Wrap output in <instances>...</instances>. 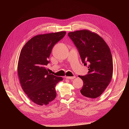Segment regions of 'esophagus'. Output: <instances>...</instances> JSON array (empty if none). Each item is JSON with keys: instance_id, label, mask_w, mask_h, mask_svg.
<instances>
[{"instance_id": "obj_1", "label": "esophagus", "mask_w": 129, "mask_h": 129, "mask_svg": "<svg viewBox=\"0 0 129 129\" xmlns=\"http://www.w3.org/2000/svg\"><path fill=\"white\" fill-rule=\"evenodd\" d=\"M65 78H66V79H69V80H73V79H75V76H73V77H71V76H66Z\"/></svg>"}]
</instances>
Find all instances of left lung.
I'll use <instances>...</instances> for the list:
<instances>
[{"label":"left lung","instance_id":"8db88e82","mask_svg":"<svg viewBox=\"0 0 129 129\" xmlns=\"http://www.w3.org/2000/svg\"><path fill=\"white\" fill-rule=\"evenodd\" d=\"M68 36L79 50L84 66L88 65V74L79 77L83 80L81 94L96 99L110 83L112 76L113 62L110 49L98 34L88 29L68 33Z\"/></svg>","mask_w":129,"mask_h":129}]
</instances>
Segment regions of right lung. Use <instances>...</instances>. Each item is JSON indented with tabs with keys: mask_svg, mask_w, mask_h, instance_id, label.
I'll use <instances>...</instances> for the list:
<instances>
[{
	"mask_svg": "<svg viewBox=\"0 0 129 129\" xmlns=\"http://www.w3.org/2000/svg\"><path fill=\"white\" fill-rule=\"evenodd\" d=\"M66 32L39 34L27 41L21 50L17 72L23 91L36 104L47 105L56 96V84L63 80L48 73L46 66L54 46Z\"/></svg>",
	"mask_w": 129,
	"mask_h": 129,
	"instance_id": "right-lung-1",
	"label": "right lung"
}]
</instances>
